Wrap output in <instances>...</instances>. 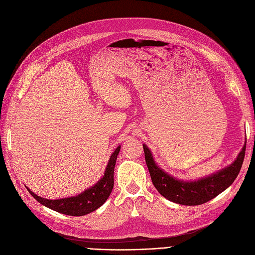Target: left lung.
Instances as JSON below:
<instances>
[{
  "label": "left lung",
  "mask_w": 255,
  "mask_h": 255,
  "mask_svg": "<svg viewBox=\"0 0 255 255\" xmlns=\"http://www.w3.org/2000/svg\"><path fill=\"white\" fill-rule=\"evenodd\" d=\"M246 142L247 140H245L243 149L231 165L209 176L193 182L177 180V178L169 175L155 164L151 151L145 144H143V148L148 170L156 190L167 200L173 203L186 206H196L214 199L234 182L240 173L244 162Z\"/></svg>",
  "instance_id": "obj_1"
}]
</instances>
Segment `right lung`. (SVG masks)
I'll return each mask as SVG.
<instances>
[{
	"mask_svg": "<svg viewBox=\"0 0 255 255\" xmlns=\"http://www.w3.org/2000/svg\"><path fill=\"white\" fill-rule=\"evenodd\" d=\"M120 150L121 146H119L111 154L105 173L101 180L96 185L78 195L60 200H48L36 195L29 188H27V190L40 204L56 212L72 216L86 215L100 208L109 197L113 188V172H115V166Z\"/></svg>",
	"mask_w": 255,
	"mask_h": 255,
	"instance_id": "1",
	"label": "right lung"
}]
</instances>
